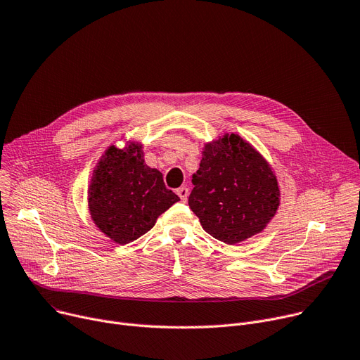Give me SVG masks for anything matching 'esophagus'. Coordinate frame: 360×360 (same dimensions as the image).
Segmentation results:
<instances>
[{"mask_svg": "<svg viewBox=\"0 0 360 360\" xmlns=\"http://www.w3.org/2000/svg\"><path fill=\"white\" fill-rule=\"evenodd\" d=\"M176 193L179 195V198H180L181 202H186V200H187V198H188V188H187L186 186L179 187V188L176 190Z\"/></svg>", "mask_w": 360, "mask_h": 360, "instance_id": "obj_1", "label": "esophagus"}]
</instances>
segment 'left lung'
Listing matches in <instances>:
<instances>
[{"instance_id": "obj_1", "label": "left lung", "mask_w": 360, "mask_h": 360, "mask_svg": "<svg viewBox=\"0 0 360 360\" xmlns=\"http://www.w3.org/2000/svg\"><path fill=\"white\" fill-rule=\"evenodd\" d=\"M188 206L220 242H242L261 232L280 205L268 162L236 134L206 144L193 176Z\"/></svg>"}]
</instances>
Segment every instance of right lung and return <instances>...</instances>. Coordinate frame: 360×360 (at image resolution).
I'll use <instances>...</instances> for the list:
<instances>
[{
    "label": "right lung",
    "mask_w": 360,
    "mask_h": 360,
    "mask_svg": "<svg viewBox=\"0 0 360 360\" xmlns=\"http://www.w3.org/2000/svg\"><path fill=\"white\" fill-rule=\"evenodd\" d=\"M180 198L165 187L162 174L144 164L143 150L110 147L99 161L89 187V207L96 226L118 243L147 233L157 217Z\"/></svg>",
    "instance_id": "1"
}]
</instances>
